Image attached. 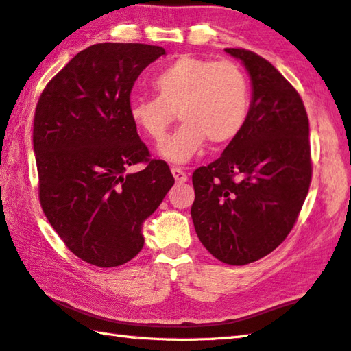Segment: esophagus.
<instances>
[{"label":"esophagus","instance_id":"1","mask_svg":"<svg viewBox=\"0 0 351 351\" xmlns=\"http://www.w3.org/2000/svg\"><path fill=\"white\" fill-rule=\"evenodd\" d=\"M171 172H172V176H174V180H176L177 183H185V182L188 180L186 172L183 171L182 168H177V166H172Z\"/></svg>","mask_w":351,"mask_h":351}]
</instances>
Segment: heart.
<instances>
[{"label":"heart","instance_id":"1","mask_svg":"<svg viewBox=\"0 0 351 351\" xmlns=\"http://www.w3.org/2000/svg\"><path fill=\"white\" fill-rule=\"evenodd\" d=\"M157 97L134 98L129 119L147 138L160 141L179 114L183 125L158 146L166 162L188 163L205 146L234 140L247 123L250 86L231 61L182 55L152 78Z\"/></svg>","mask_w":351,"mask_h":351}]
</instances>
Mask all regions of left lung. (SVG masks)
Returning a JSON list of instances; mask_svg holds the SVG:
<instances>
[{"label":"left lung","mask_w":351,"mask_h":351,"mask_svg":"<svg viewBox=\"0 0 351 351\" xmlns=\"http://www.w3.org/2000/svg\"><path fill=\"white\" fill-rule=\"evenodd\" d=\"M251 80L242 132L216 162L195 169L191 217L204 247L228 265H247L285 241L308 194L310 125L298 90L245 49H225Z\"/></svg>","instance_id":"obj_1"}]
</instances>
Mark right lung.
<instances>
[{
  "label": "right lung",
  "instance_id": "right-lung-1",
  "mask_svg": "<svg viewBox=\"0 0 351 351\" xmlns=\"http://www.w3.org/2000/svg\"><path fill=\"white\" fill-rule=\"evenodd\" d=\"M160 46L100 43L78 52L43 90L34 119L40 202L73 254L112 268L137 256L143 223L174 185L129 119V97ZM146 162L138 173L129 165Z\"/></svg>",
  "mask_w": 351,
  "mask_h": 351
}]
</instances>
